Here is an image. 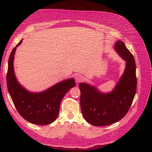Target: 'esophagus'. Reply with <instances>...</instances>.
<instances>
[{
	"mask_svg": "<svg viewBox=\"0 0 152 152\" xmlns=\"http://www.w3.org/2000/svg\"><path fill=\"white\" fill-rule=\"evenodd\" d=\"M75 79H76V82L77 83H79L80 82L83 81V77L82 75H77L76 76Z\"/></svg>",
	"mask_w": 152,
	"mask_h": 152,
	"instance_id": "1",
	"label": "esophagus"
}]
</instances>
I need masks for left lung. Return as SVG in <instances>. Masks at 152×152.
<instances>
[{
  "mask_svg": "<svg viewBox=\"0 0 152 152\" xmlns=\"http://www.w3.org/2000/svg\"><path fill=\"white\" fill-rule=\"evenodd\" d=\"M126 61L123 75L110 93L103 94L88 84L80 83V103L83 117L95 126H104L122 119L129 111L137 91L136 64L134 57L124 43L118 41L115 46Z\"/></svg>",
  "mask_w": 152,
  "mask_h": 152,
  "instance_id": "1",
  "label": "left lung"
}]
</instances>
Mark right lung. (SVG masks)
Listing matches in <instances>:
<instances>
[{"mask_svg": "<svg viewBox=\"0 0 152 152\" xmlns=\"http://www.w3.org/2000/svg\"><path fill=\"white\" fill-rule=\"evenodd\" d=\"M22 39L13 48L8 60L7 83L8 92L16 109L26 121L35 124L47 125L57 118L61 102L67 92L76 85L74 79L62 81L40 93L26 90L17 81L13 61L15 50Z\"/></svg>", "mask_w": 152, "mask_h": 152, "instance_id": "add662e5", "label": "right lung"}]
</instances>
